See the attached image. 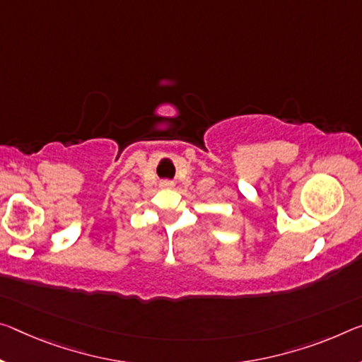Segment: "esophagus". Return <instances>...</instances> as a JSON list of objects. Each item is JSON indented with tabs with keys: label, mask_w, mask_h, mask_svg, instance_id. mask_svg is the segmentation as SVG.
<instances>
[{
	"label": "esophagus",
	"mask_w": 362,
	"mask_h": 362,
	"mask_svg": "<svg viewBox=\"0 0 362 362\" xmlns=\"http://www.w3.org/2000/svg\"><path fill=\"white\" fill-rule=\"evenodd\" d=\"M163 183H164L165 187H170V182H163Z\"/></svg>",
	"instance_id": "1"
}]
</instances>
